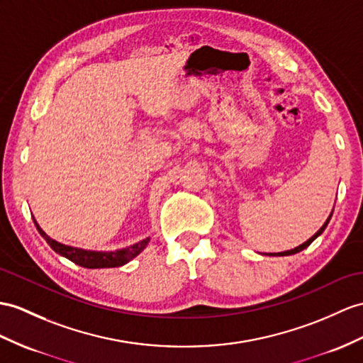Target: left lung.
Segmentation results:
<instances>
[{"label":"left lung","instance_id":"1","mask_svg":"<svg viewBox=\"0 0 363 363\" xmlns=\"http://www.w3.org/2000/svg\"><path fill=\"white\" fill-rule=\"evenodd\" d=\"M333 211H334V209H333ZM331 216H333V214H330L328 220H326V222L323 223V226H322V228L319 229V231H317V233H315V234H314V235H313L311 238H309V240H306L305 243H302V245H300V246H297V248H294V250H289V251H284V252H277V254H276V252H274V254H269V255H291V254H297V252H300V251H303L305 248H308V246H309V245H311V243H313V242L315 240V238H317V237H319V235H320V234H322V233L325 231V228H326V226H328V223H330V220H331Z\"/></svg>","mask_w":363,"mask_h":363}]
</instances>
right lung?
Returning <instances> with one entry per match:
<instances>
[{"instance_id": "right-lung-1", "label": "right lung", "mask_w": 363, "mask_h": 363, "mask_svg": "<svg viewBox=\"0 0 363 363\" xmlns=\"http://www.w3.org/2000/svg\"><path fill=\"white\" fill-rule=\"evenodd\" d=\"M33 218V217H32ZM33 223L37 226L38 233L41 234V237L49 243V246L54 250L57 254L63 255V257L69 259L70 262H74L75 264H79L83 268H89V269H95V268H117L125 264L128 262H130L134 257L143 251L147 243H149V237L143 238L135 245H130L125 250H118V251H111V252H103V251H86L82 248H74V246H67L60 243L54 238H50L46 233L43 231L40 228V225L37 223V220L33 218Z\"/></svg>"}]
</instances>
